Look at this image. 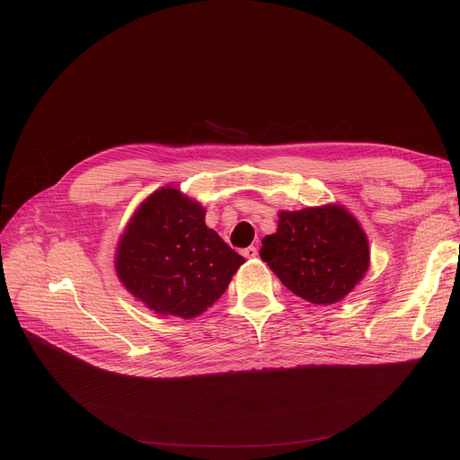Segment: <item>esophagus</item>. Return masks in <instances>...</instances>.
<instances>
[{
    "label": "esophagus",
    "mask_w": 460,
    "mask_h": 460,
    "mask_svg": "<svg viewBox=\"0 0 460 460\" xmlns=\"http://www.w3.org/2000/svg\"><path fill=\"white\" fill-rule=\"evenodd\" d=\"M243 255H244L246 259H253V257L259 255V250H257L255 246H250V248H246V250L243 252Z\"/></svg>",
    "instance_id": "34e87169"
}]
</instances>
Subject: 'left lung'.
Masks as SVG:
<instances>
[{"label": "left lung", "instance_id": "1", "mask_svg": "<svg viewBox=\"0 0 460 460\" xmlns=\"http://www.w3.org/2000/svg\"><path fill=\"white\" fill-rule=\"evenodd\" d=\"M261 244V259L288 291L317 305L343 300L371 264L364 227L340 203L279 210L276 233Z\"/></svg>", "mask_w": 460, "mask_h": 460}]
</instances>
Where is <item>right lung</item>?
Masks as SVG:
<instances>
[{
  "instance_id": "add662e5",
  "label": "right lung",
  "mask_w": 460,
  "mask_h": 460,
  "mask_svg": "<svg viewBox=\"0 0 460 460\" xmlns=\"http://www.w3.org/2000/svg\"><path fill=\"white\" fill-rule=\"evenodd\" d=\"M207 208L177 186L149 193L115 246V274L160 317L193 319L217 302L246 259L205 224Z\"/></svg>"
}]
</instances>
